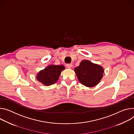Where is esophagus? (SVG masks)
I'll use <instances>...</instances> for the list:
<instances>
[{"instance_id":"esophagus-1","label":"esophagus","mask_w":134,"mask_h":134,"mask_svg":"<svg viewBox=\"0 0 134 134\" xmlns=\"http://www.w3.org/2000/svg\"><path fill=\"white\" fill-rule=\"evenodd\" d=\"M72 66V65L71 64H66V67L68 68V69H71Z\"/></svg>"}]
</instances>
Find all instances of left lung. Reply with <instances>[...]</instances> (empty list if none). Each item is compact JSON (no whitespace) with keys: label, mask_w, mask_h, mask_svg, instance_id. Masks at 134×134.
<instances>
[{"label":"left lung","mask_w":134,"mask_h":134,"mask_svg":"<svg viewBox=\"0 0 134 134\" xmlns=\"http://www.w3.org/2000/svg\"><path fill=\"white\" fill-rule=\"evenodd\" d=\"M79 81L88 87H93L98 84L103 78V68L88 60H83L78 66L75 68Z\"/></svg>","instance_id":"obj_1"}]
</instances>
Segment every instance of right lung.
Here are the masks:
<instances>
[{
  "label": "right lung",
  "instance_id": "right-lung-1",
  "mask_svg": "<svg viewBox=\"0 0 134 134\" xmlns=\"http://www.w3.org/2000/svg\"><path fill=\"white\" fill-rule=\"evenodd\" d=\"M64 69V66L62 65H49L40 70L37 74L36 78L43 85L51 86L57 81L62 71Z\"/></svg>",
  "mask_w": 134,
  "mask_h": 134
}]
</instances>
